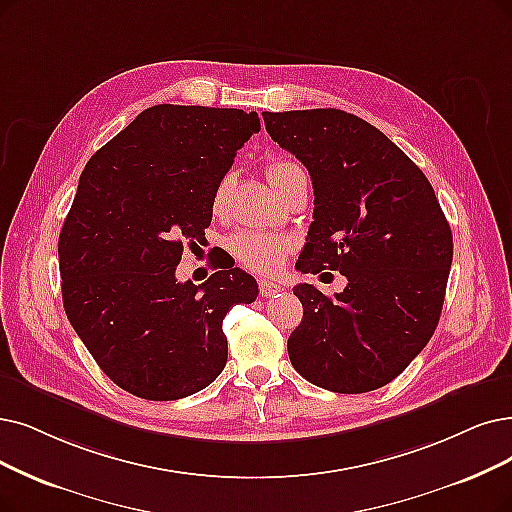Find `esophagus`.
Returning a JSON list of instances; mask_svg holds the SVG:
<instances>
[{
    "mask_svg": "<svg viewBox=\"0 0 512 512\" xmlns=\"http://www.w3.org/2000/svg\"><path fill=\"white\" fill-rule=\"evenodd\" d=\"M258 290H260V296L271 298V296H275V294L281 292V285L275 283V281H269V279H260V281H258Z\"/></svg>",
    "mask_w": 512,
    "mask_h": 512,
    "instance_id": "obj_1",
    "label": "esophagus"
}]
</instances>
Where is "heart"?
Returning <instances> with one entry per match:
<instances>
[{"instance_id":"1","label":"heart","mask_w":512,"mask_h":512,"mask_svg":"<svg viewBox=\"0 0 512 512\" xmlns=\"http://www.w3.org/2000/svg\"><path fill=\"white\" fill-rule=\"evenodd\" d=\"M302 174L304 170L296 161H290V159H273L267 168L269 182L275 191H279L283 185H288L294 176H302ZM229 185H231V176H227L220 182L218 193H216V206L222 201L224 193H227ZM229 250L241 267L250 269L254 273L269 275L281 267L285 256H288V252L292 250V241L288 237L275 235V233L241 231L229 239Z\"/></svg>"}]
</instances>
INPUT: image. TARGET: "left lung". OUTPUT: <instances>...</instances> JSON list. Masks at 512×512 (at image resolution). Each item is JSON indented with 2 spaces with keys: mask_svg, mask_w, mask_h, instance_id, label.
<instances>
[{
  "mask_svg": "<svg viewBox=\"0 0 512 512\" xmlns=\"http://www.w3.org/2000/svg\"><path fill=\"white\" fill-rule=\"evenodd\" d=\"M262 117L313 180V222L296 269L338 271L349 281L334 298L296 285L304 313L288 338L290 361L332 393L376 391L435 334L452 229L422 170L361 117L340 109Z\"/></svg>",
  "mask_w": 512,
  "mask_h": 512,
  "instance_id": "1",
  "label": "left lung"
}]
</instances>
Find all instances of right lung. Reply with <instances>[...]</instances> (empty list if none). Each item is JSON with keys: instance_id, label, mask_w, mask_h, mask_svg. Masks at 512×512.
Returning a JSON list of instances; mask_svg holds the SVG:
<instances>
[{"instance_id": "add662e5", "label": "right lung", "mask_w": 512, "mask_h": 512, "mask_svg": "<svg viewBox=\"0 0 512 512\" xmlns=\"http://www.w3.org/2000/svg\"><path fill=\"white\" fill-rule=\"evenodd\" d=\"M258 130L254 111L155 105L79 176L58 237L65 313L100 370L140 399L212 384L229 355L222 319L258 296L233 264L176 281L182 243L206 239L220 182Z\"/></svg>"}]
</instances>
